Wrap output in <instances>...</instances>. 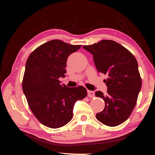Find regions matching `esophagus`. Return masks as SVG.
Masks as SVG:
<instances>
[{
	"label": "esophagus",
	"instance_id": "34e87169",
	"mask_svg": "<svg viewBox=\"0 0 155 155\" xmlns=\"http://www.w3.org/2000/svg\"><path fill=\"white\" fill-rule=\"evenodd\" d=\"M88 97L89 98H94V92L92 91H88Z\"/></svg>",
	"mask_w": 155,
	"mask_h": 155
}]
</instances>
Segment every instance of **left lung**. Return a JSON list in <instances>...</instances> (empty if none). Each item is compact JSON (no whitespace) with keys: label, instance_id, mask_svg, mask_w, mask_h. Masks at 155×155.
Returning a JSON list of instances; mask_svg holds the SVG:
<instances>
[{"label":"left lung","instance_id":"1","mask_svg":"<svg viewBox=\"0 0 155 155\" xmlns=\"http://www.w3.org/2000/svg\"><path fill=\"white\" fill-rule=\"evenodd\" d=\"M83 47L93 54L97 71L107 77L104 80L107 93H95L105 103L103 110L97 113L96 118L107 126H118L132 113L141 88L137 59L123 46L111 40H102Z\"/></svg>","mask_w":155,"mask_h":155}]
</instances>
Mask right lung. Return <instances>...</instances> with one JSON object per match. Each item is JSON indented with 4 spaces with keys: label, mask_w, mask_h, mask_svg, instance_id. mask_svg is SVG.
Masks as SVG:
<instances>
[{
    "label": "right lung",
    "mask_w": 155,
    "mask_h": 155,
    "mask_svg": "<svg viewBox=\"0 0 155 155\" xmlns=\"http://www.w3.org/2000/svg\"><path fill=\"white\" fill-rule=\"evenodd\" d=\"M81 47L52 40L32 51L26 62L23 93L32 113L46 127L57 128L67 124L73 116L75 102L87 96L84 87H67L58 80L65 77L68 56Z\"/></svg>",
    "instance_id": "1"
}]
</instances>
